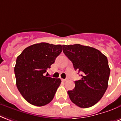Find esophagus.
Instances as JSON below:
<instances>
[{
	"mask_svg": "<svg viewBox=\"0 0 121 121\" xmlns=\"http://www.w3.org/2000/svg\"><path fill=\"white\" fill-rule=\"evenodd\" d=\"M61 80L62 81H66L67 80H68V79H67V78H65V79H61Z\"/></svg>",
	"mask_w": 121,
	"mask_h": 121,
	"instance_id": "34e87169",
	"label": "esophagus"
}]
</instances>
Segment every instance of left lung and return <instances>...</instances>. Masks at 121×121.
Wrapping results in <instances>:
<instances>
[{"instance_id": "1", "label": "left lung", "mask_w": 121, "mask_h": 121, "mask_svg": "<svg viewBox=\"0 0 121 121\" xmlns=\"http://www.w3.org/2000/svg\"><path fill=\"white\" fill-rule=\"evenodd\" d=\"M63 52L81 73L75 88L68 91L69 98L81 108L94 105L104 96L108 87L110 68L107 58L95 48L80 44L64 45Z\"/></svg>"}]
</instances>
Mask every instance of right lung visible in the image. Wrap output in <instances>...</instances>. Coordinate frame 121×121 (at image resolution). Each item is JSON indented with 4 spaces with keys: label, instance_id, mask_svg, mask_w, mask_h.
<instances>
[{
    "label": "right lung",
    "instance_id": "obj_1",
    "mask_svg": "<svg viewBox=\"0 0 121 121\" xmlns=\"http://www.w3.org/2000/svg\"><path fill=\"white\" fill-rule=\"evenodd\" d=\"M62 51V46L40 43L29 46L17 57L14 73L17 88L24 99L35 106L53 100L61 80L45 75Z\"/></svg>",
    "mask_w": 121,
    "mask_h": 121
}]
</instances>
